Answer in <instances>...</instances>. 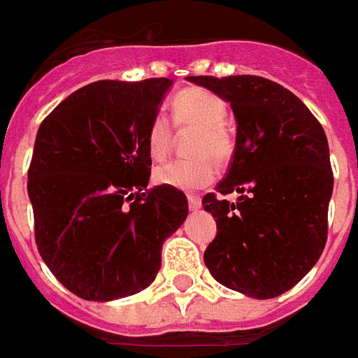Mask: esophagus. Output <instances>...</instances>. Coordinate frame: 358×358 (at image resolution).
<instances>
[{
    "mask_svg": "<svg viewBox=\"0 0 358 358\" xmlns=\"http://www.w3.org/2000/svg\"><path fill=\"white\" fill-rule=\"evenodd\" d=\"M187 201H189V208H191V210L201 208V196L199 195H187Z\"/></svg>",
    "mask_w": 358,
    "mask_h": 358,
    "instance_id": "1",
    "label": "esophagus"
}]
</instances>
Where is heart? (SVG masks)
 Instances as JSON below:
<instances>
[{
	"label": "heart",
	"mask_w": 358,
	"mask_h": 358,
	"mask_svg": "<svg viewBox=\"0 0 358 358\" xmlns=\"http://www.w3.org/2000/svg\"><path fill=\"white\" fill-rule=\"evenodd\" d=\"M171 116L177 128H196L189 151L193 157L175 159L159 165L153 171L157 185L173 187L179 191L203 189L215 181L218 163H227L234 151V140L224 126L227 104L205 88H185L171 102ZM145 145L151 159L163 162L173 145V129L162 114L151 117L145 131Z\"/></svg>",
	"instance_id": "b5f03b06"
}]
</instances>
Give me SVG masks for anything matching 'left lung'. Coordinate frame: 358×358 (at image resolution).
Listing matches in <instances>:
<instances>
[{
  "label": "left lung",
  "mask_w": 358,
  "mask_h": 358,
  "mask_svg": "<svg viewBox=\"0 0 358 358\" xmlns=\"http://www.w3.org/2000/svg\"><path fill=\"white\" fill-rule=\"evenodd\" d=\"M230 102L236 145L229 173L203 207L217 218L205 250L210 275L244 296H282L327 242L333 171L327 136L309 108L262 76H187ZM236 192V201L226 195Z\"/></svg>",
  "instance_id": "8db88e82"
}]
</instances>
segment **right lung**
I'll use <instances>...</instances> for the list:
<instances>
[{
  "label": "right lung",
  "mask_w": 358,
  "mask_h": 358,
  "mask_svg": "<svg viewBox=\"0 0 358 358\" xmlns=\"http://www.w3.org/2000/svg\"><path fill=\"white\" fill-rule=\"evenodd\" d=\"M169 78L98 80L43 120L27 193L43 262L74 296L112 301L155 280L162 246L187 218L183 191L148 189L145 131Z\"/></svg>",
  "instance_id": "obj_1"
}]
</instances>
